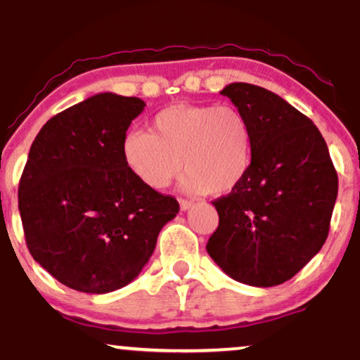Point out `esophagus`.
<instances>
[{"label": "esophagus", "instance_id": "esophagus-1", "mask_svg": "<svg viewBox=\"0 0 360 360\" xmlns=\"http://www.w3.org/2000/svg\"><path fill=\"white\" fill-rule=\"evenodd\" d=\"M193 201H189V200H179V206H181V210H183V212H188L189 208H193Z\"/></svg>", "mask_w": 360, "mask_h": 360}]
</instances>
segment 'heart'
Masks as SVG:
<instances>
[{"instance_id": "b5f03b06", "label": "heart", "mask_w": 360, "mask_h": 360, "mask_svg": "<svg viewBox=\"0 0 360 360\" xmlns=\"http://www.w3.org/2000/svg\"><path fill=\"white\" fill-rule=\"evenodd\" d=\"M125 167L152 191H162L181 172L188 193L229 194L249 176L254 134L232 105L177 103L152 118L150 130L130 131L122 142Z\"/></svg>"}]
</instances>
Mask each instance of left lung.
Returning a JSON list of instances; mask_svg holds the SVG:
<instances>
[{
  "label": "left lung",
  "instance_id": "obj_1",
  "mask_svg": "<svg viewBox=\"0 0 360 360\" xmlns=\"http://www.w3.org/2000/svg\"><path fill=\"white\" fill-rule=\"evenodd\" d=\"M221 94L249 118L254 157L245 181L213 201L220 221L206 250L238 283L278 286L323 247L337 171L320 130L278 94L247 82Z\"/></svg>",
  "mask_w": 360,
  "mask_h": 360
}]
</instances>
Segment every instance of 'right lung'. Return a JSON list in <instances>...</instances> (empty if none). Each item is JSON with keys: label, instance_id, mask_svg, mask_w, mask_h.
Instances as JSON below:
<instances>
[{"label": "right lung", "instance_id": "add662e5", "mask_svg": "<svg viewBox=\"0 0 360 360\" xmlns=\"http://www.w3.org/2000/svg\"><path fill=\"white\" fill-rule=\"evenodd\" d=\"M140 98L100 93L39 131L18 186L25 240L49 274L91 295L131 283L150 259L176 198L152 191L123 164L122 142Z\"/></svg>", "mask_w": 360, "mask_h": 360}]
</instances>
